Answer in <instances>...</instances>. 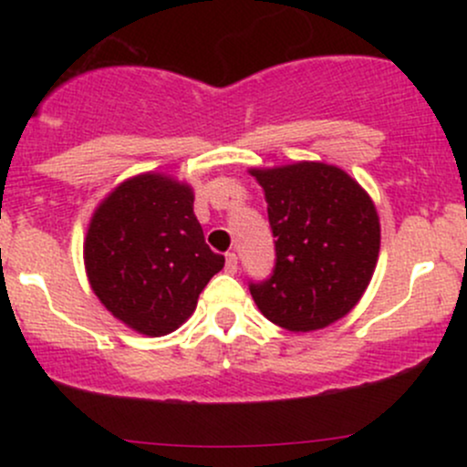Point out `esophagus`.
I'll list each match as a JSON object with an SVG mask.
<instances>
[{
	"label": "esophagus",
	"instance_id": "34e87169",
	"mask_svg": "<svg viewBox=\"0 0 467 467\" xmlns=\"http://www.w3.org/2000/svg\"><path fill=\"white\" fill-rule=\"evenodd\" d=\"M226 272L228 275H234V272H237V254H234V252H228L226 254Z\"/></svg>",
	"mask_w": 467,
	"mask_h": 467
}]
</instances>
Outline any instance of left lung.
I'll use <instances>...</instances> for the list:
<instances>
[{
  "mask_svg": "<svg viewBox=\"0 0 467 467\" xmlns=\"http://www.w3.org/2000/svg\"><path fill=\"white\" fill-rule=\"evenodd\" d=\"M267 202L276 265L250 294L267 320L294 331L325 329L347 316L371 283L379 217L347 171L325 162L250 169Z\"/></svg>",
  "mask_w": 467,
  "mask_h": 467,
  "instance_id": "1",
  "label": "left lung"
}]
</instances>
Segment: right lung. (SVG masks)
<instances>
[{"instance_id":"add662e5","label":"right lung","mask_w":467,"mask_h":467,"mask_svg":"<svg viewBox=\"0 0 467 467\" xmlns=\"http://www.w3.org/2000/svg\"><path fill=\"white\" fill-rule=\"evenodd\" d=\"M192 202L186 182L149 171L120 182L89 219V285L107 312L142 336H166L186 323L226 264L203 241Z\"/></svg>"}]
</instances>
